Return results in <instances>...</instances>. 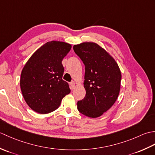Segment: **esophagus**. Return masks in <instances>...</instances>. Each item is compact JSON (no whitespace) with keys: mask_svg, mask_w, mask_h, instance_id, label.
Listing matches in <instances>:
<instances>
[{"mask_svg":"<svg viewBox=\"0 0 155 155\" xmlns=\"http://www.w3.org/2000/svg\"><path fill=\"white\" fill-rule=\"evenodd\" d=\"M70 85H71V88H72V89H73V88H74V87L76 86V83H74V81H72L70 83Z\"/></svg>","mask_w":155,"mask_h":155,"instance_id":"1","label":"esophagus"}]
</instances>
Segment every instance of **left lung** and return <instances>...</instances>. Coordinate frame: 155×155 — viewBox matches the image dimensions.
Listing matches in <instances>:
<instances>
[{"mask_svg": "<svg viewBox=\"0 0 155 155\" xmlns=\"http://www.w3.org/2000/svg\"><path fill=\"white\" fill-rule=\"evenodd\" d=\"M73 48L85 66L86 96L78 101L77 108L87 117H99L113 106L119 94V67L114 58L95 42H82L74 45Z\"/></svg>", "mask_w": 155, "mask_h": 155, "instance_id": "8db88e82", "label": "left lung"}]
</instances>
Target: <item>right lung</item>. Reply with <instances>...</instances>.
<instances>
[{
    "mask_svg": "<svg viewBox=\"0 0 155 155\" xmlns=\"http://www.w3.org/2000/svg\"><path fill=\"white\" fill-rule=\"evenodd\" d=\"M72 46L57 41L47 42L36 51L23 67L20 86L26 103L39 114H47L61 105L71 89L62 80V61Z\"/></svg>",
    "mask_w": 155,
    "mask_h": 155,
    "instance_id": "obj_1",
    "label": "right lung"
}]
</instances>
